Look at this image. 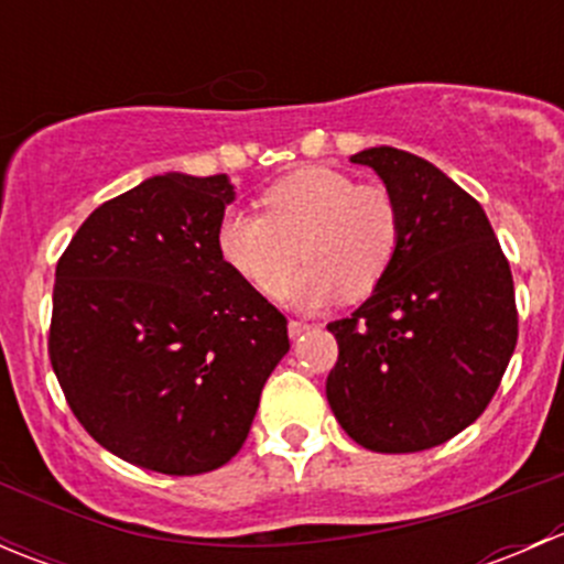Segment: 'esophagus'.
Wrapping results in <instances>:
<instances>
[{
    "label": "esophagus",
    "mask_w": 564,
    "mask_h": 564,
    "mask_svg": "<svg viewBox=\"0 0 564 564\" xmlns=\"http://www.w3.org/2000/svg\"><path fill=\"white\" fill-rule=\"evenodd\" d=\"M308 329H311V324L292 318V322H289V338H300V335L308 333Z\"/></svg>",
    "instance_id": "34e87169"
}]
</instances>
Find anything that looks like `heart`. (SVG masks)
<instances>
[{
    "instance_id": "heart-1",
    "label": "heart",
    "mask_w": 564,
    "mask_h": 564,
    "mask_svg": "<svg viewBox=\"0 0 564 564\" xmlns=\"http://www.w3.org/2000/svg\"><path fill=\"white\" fill-rule=\"evenodd\" d=\"M259 204L261 215L229 209L215 242L220 259L264 297L286 292L300 256L308 264L294 281L292 303L305 311L340 294L368 297L390 272L401 215L379 182H357L333 166H308L272 182Z\"/></svg>"
}]
</instances>
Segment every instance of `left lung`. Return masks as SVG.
Wrapping results in <instances>:
<instances>
[{
  "mask_svg": "<svg viewBox=\"0 0 564 564\" xmlns=\"http://www.w3.org/2000/svg\"><path fill=\"white\" fill-rule=\"evenodd\" d=\"M351 163L382 176L401 240L371 297L327 324V401L366 451H429L475 423L502 382L519 338L513 275L480 204L434 163L395 147Z\"/></svg>",
  "mask_w": 564,
  "mask_h": 564,
  "instance_id": "1",
  "label": "left lung"
}]
</instances>
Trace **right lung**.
<instances>
[{
	"label": "right lung",
	"mask_w": 564,
	"mask_h": 564,
	"mask_svg": "<svg viewBox=\"0 0 564 564\" xmlns=\"http://www.w3.org/2000/svg\"><path fill=\"white\" fill-rule=\"evenodd\" d=\"M229 176L161 174L100 204L56 264L48 357L78 423L141 469L237 456L286 316L218 253Z\"/></svg>",
	"instance_id": "add662e5"
}]
</instances>
